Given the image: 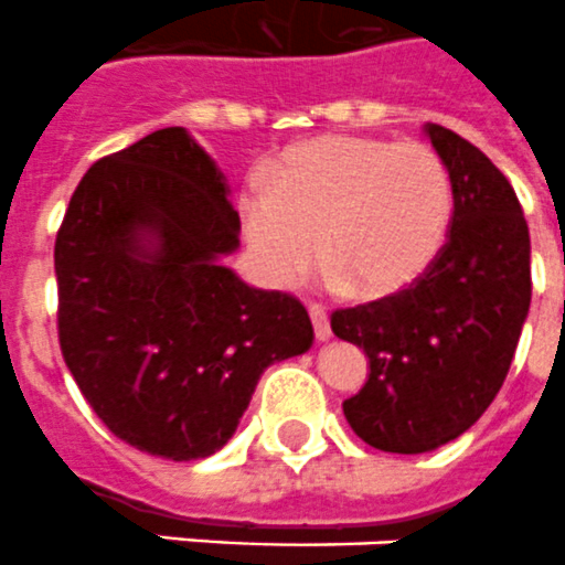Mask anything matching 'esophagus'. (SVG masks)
<instances>
[{"instance_id":"esophagus-1","label":"esophagus","mask_w":565,"mask_h":565,"mask_svg":"<svg viewBox=\"0 0 565 565\" xmlns=\"http://www.w3.org/2000/svg\"><path fill=\"white\" fill-rule=\"evenodd\" d=\"M307 310H310V319H312V330H316V339H319V341L330 339V319H327L324 307L312 301V305L307 307Z\"/></svg>"}]
</instances>
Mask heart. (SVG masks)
<instances>
[{"instance_id": "b5f03b06", "label": "heart", "mask_w": 565, "mask_h": 565, "mask_svg": "<svg viewBox=\"0 0 565 565\" xmlns=\"http://www.w3.org/2000/svg\"><path fill=\"white\" fill-rule=\"evenodd\" d=\"M246 241L260 273L292 284L321 255L353 296L407 290L443 253L454 183L443 154L419 140L333 135L292 146L273 183L253 178L241 194Z\"/></svg>"}]
</instances>
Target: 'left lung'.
Listing matches in <instances>:
<instances>
[{
	"label": "left lung",
	"instance_id": "obj_1",
	"mask_svg": "<svg viewBox=\"0 0 565 565\" xmlns=\"http://www.w3.org/2000/svg\"><path fill=\"white\" fill-rule=\"evenodd\" d=\"M428 135L454 183L443 253L407 290L330 316L333 333L371 359L344 416L391 454L434 451L486 414L532 305L529 224L509 178L451 129L430 122Z\"/></svg>",
	"mask_w": 565,
	"mask_h": 565
}]
</instances>
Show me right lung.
Segmentation results:
<instances>
[{
    "mask_svg": "<svg viewBox=\"0 0 565 565\" xmlns=\"http://www.w3.org/2000/svg\"><path fill=\"white\" fill-rule=\"evenodd\" d=\"M241 217L206 151L160 129L99 158L56 232V333L85 402L151 457L224 448L273 362L305 353L312 324L290 292L221 267Z\"/></svg>",
    "mask_w": 565,
    "mask_h": 565,
    "instance_id": "add662e5",
    "label": "right lung"
}]
</instances>
